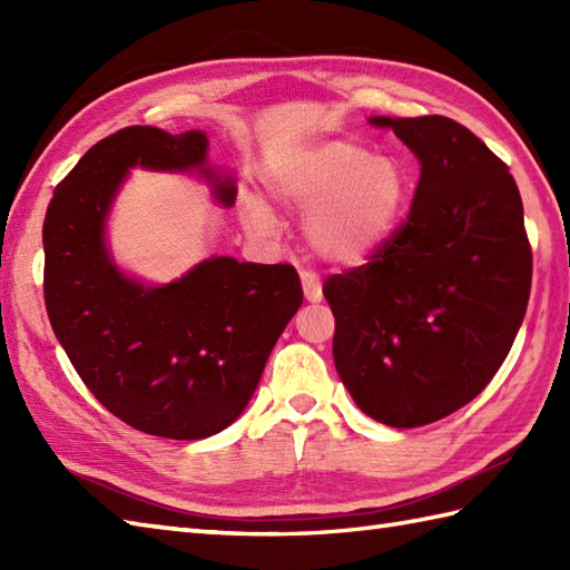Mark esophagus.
I'll use <instances>...</instances> for the list:
<instances>
[{
	"instance_id": "1",
	"label": "esophagus",
	"mask_w": 570,
	"mask_h": 570,
	"mask_svg": "<svg viewBox=\"0 0 570 570\" xmlns=\"http://www.w3.org/2000/svg\"><path fill=\"white\" fill-rule=\"evenodd\" d=\"M298 276H301V284H304L306 301H311V304H318V301L323 298V286L318 282V276L308 269H298Z\"/></svg>"
}]
</instances>
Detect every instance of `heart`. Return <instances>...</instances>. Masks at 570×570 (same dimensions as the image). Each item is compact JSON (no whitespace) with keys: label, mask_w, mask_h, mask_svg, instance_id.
Returning a JSON list of instances; mask_svg holds the SVG:
<instances>
[{"label":"heart","mask_w":570,"mask_h":570,"mask_svg":"<svg viewBox=\"0 0 570 570\" xmlns=\"http://www.w3.org/2000/svg\"><path fill=\"white\" fill-rule=\"evenodd\" d=\"M266 188L284 208L306 215V242L318 259L360 266L377 254L404 213L409 186L402 166L353 141H325L288 154L266 168ZM247 229H274V215L247 200Z\"/></svg>","instance_id":"obj_1"}]
</instances>
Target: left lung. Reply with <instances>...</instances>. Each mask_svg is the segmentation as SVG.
Instances as JSON below:
<instances>
[{
	"label": "left lung",
	"mask_w": 570,
	"mask_h": 570,
	"mask_svg": "<svg viewBox=\"0 0 570 570\" xmlns=\"http://www.w3.org/2000/svg\"><path fill=\"white\" fill-rule=\"evenodd\" d=\"M419 156L406 217L374 257L325 278L333 360L374 421L414 429L472 402L510 353L531 245L510 168L455 119L372 117Z\"/></svg>",
	"instance_id": "1"
}]
</instances>
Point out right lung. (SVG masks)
Wrapping results in <instances>:
<instances>
[{"mask_svg":"<svg viewBox=\"0 0 570 570\" xmlns=\"http://www.w3.org/2000/svg\"><path fill=\"white\" fill-rule=\"evenodd\" d=\"M205 149L203 131L119 129L60 180L43 220L46 311L72 367L110 414L174 441L208 439L245 411L304 301L292 264L213 257L147 288L110 262L102 227L127 168L186 171ZM215 196L233 205V180L215 178Z\"/></svg>","mask_w":570,"mask_h":570,"instance_id":"add662e5","label":"right lung"}]
</instances>
